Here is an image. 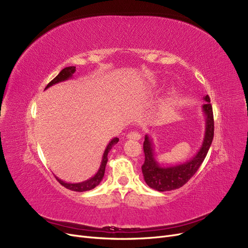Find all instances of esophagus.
<instances>
[{
	"instance_id": "obj_1",
	"label": "esophagus",
	"mask_w": 248,
	"mask_h": 248,
	"mask_svg": "<svg viewBox=\"0 0 248 248\" xmlns=\"http://www.w3.org/2000/svg\"><path fill=\"white\" fill-rule=\"evenodd\" d=\"M127 139H134V140H140L141 139V135L138 132H131L127 134Z\"/></svg>"
}]
</instances>
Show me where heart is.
Here are the masks:
<instances>
[{"label": "heart", "mask_w": 248, "mask_h": 248, "mask_svg": "<svg viewBox=\"0 0 248 248\" xmlns=\"http://www.w3.org/2000/svg\"><path fill=\"white\" fill-rule=\"evenodd\" d=\"M174 95H175V90H174V88H170V89L168 90V92H167V97L170 99V98L173 97Z\"/></svg>", "instance_id": "heart-1"}]
</instances>
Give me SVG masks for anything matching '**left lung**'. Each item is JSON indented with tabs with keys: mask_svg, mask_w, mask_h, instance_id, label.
<instances>
[{
	"mask_svg": "<svg viewBox=\"0 0 248 248\" xmlns=\"http://www.w3.org/2000/svg\"><path fill=\"white\" fill-rule=\"evenodd\" d=\"M203 99L207 101L202 105V111L206 115V131L203 141L197 155L187 162L169 167L160 166L155 159L152 141L148 135L145 136L143 145L145 162L142 165V172L146 184L151 188L158 191L177 189L186 184L203 162L214 138V115L210 97L206 95Z\"/></svg>",
	"mask_w": 248,
	"mask_h": 248,
	"instance_id": "1",
	"label": "left lung"
}]
</instances>
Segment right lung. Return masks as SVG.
<instances>
[{
    "label": "right lung",
    "instance_id": "1",
    "mask_svg": "<svg viewBox=\"0 0 248 248\" xmlns=\"http://www.w3.org/2000/svg\"><path fill=\"white\" fill-rule=\"evenodd\" d=\"M75 72H76V67H73V66L62 69V70L60 72V74L58 75V76H57L55 79H53V80H51V81L47 84L46 89H47L48 87H50V86L55 85V84H57V83H60V82H62V81H66V80L72 78L73 74H74ZM118 141H120V139H118V138H113V139L111 140V141L108 143V145H107V147H106V149H105V151H104V153H103V156H102V161H101L100 168H99V170L97 171V173H96L93 177H91L90 179L85 180V181H83V182H79V184H68V182H64V181L61 180L60 178H58V177L56 176L57 180L60 182V184H61L62 186H64V187L68 188V189L74 190V191H80V192H82V191L93 189L95 186H97L100 184V182H101V180H102V178H103V176H104L105 166H106V163H107V160H108V159H107V155H108V152L111 150V148H112Z\"/></svg>",
    "mask_w": 248,
    "mask_h": 248
}]
</instances>
